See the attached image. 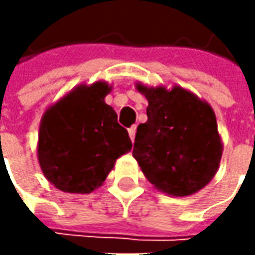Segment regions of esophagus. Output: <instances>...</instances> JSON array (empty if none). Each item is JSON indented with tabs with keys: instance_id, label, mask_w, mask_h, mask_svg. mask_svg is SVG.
<instances>
[{
	"instance_id": "esophagus-1",
	"label": "esophagus",
	"mask_w": 255,
	"mask_h": 255,
	"mask_svg": "<svg viewBox=\"0 0 255 255\" xmlns=\"http://www.w3.org/2000/svg\"><path fill=\"white\" fill-rule=\"evenodd\" d=\"M129 136H130V140L134 142V136H136V126H132L130 129H129Z\"/></svg>"
}]
</instances>
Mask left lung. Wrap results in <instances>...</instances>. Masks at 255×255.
I'll return each instance as SVG.
<instances>
[{
  "mask_svg": "<svg viewBox=\"0 0 255 255\" xmlns=\"http://www.w3.org/2000/svg\"><path fill=\"white\" fill-rule=\"evenodd\" d=\"M147 99V122L137 126L133 157L154 189L171 197H187L216 176L223 140L210 103L173 85L136 82Z\"/></svg>",
  "mask_w": 255,
  "mask_h": 255,
  "instance_id": "8db88e82",
  "label": "left lung"
}]
</instances>
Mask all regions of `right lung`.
<instances>
[{"label": "right lung", "mask_w": 255, "mask_h": 255, "mask_svg": "<svg viewBox=\"0 0 255 255\" xmlns=\"http://www.w3.org/2000/svg\"><path fill=\"white\" fill-rule=\"evenodd\" d=\"M111 91L105 81L78 85L42 115L36 156L45 179L58 190L92 193L116 160L130 152L129 133L105 102Z\"/></svg>", "instance_id": "obj_1"}]
</instances>
